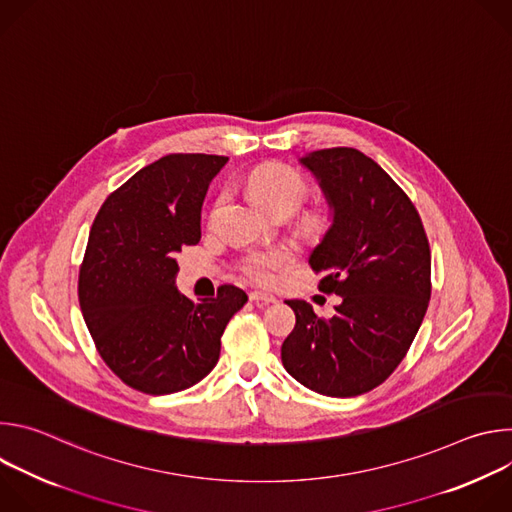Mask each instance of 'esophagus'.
<instances>
[{"label": "esophagus", "mask_w": 512, "mask_h": 512, "mask_svg": "<svg viewBox=\"0 0 512 512\" xmlns=\"http://www.w3.org/2000/svg\"><path fill=\"white\" fill-rule=\"evenodd\" d=\"M249 300L255 304H261V306H269V304L277 302V298L273 294H267V291H251Z\"/></svg>", "instance_id": "34e87169"}]
</instances>
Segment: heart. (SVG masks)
Returning <instances> with one entry per match:
<instances>
[{
	"label": "heart",
	"mask_w": 512,
	"mask_h": 512,
	"mask_svg": "<svg viewBox=\"0 0 512 512\" xmlns=\"http://www.w3.org/2000/svg\"><path fill=\"white\" fill-rule=\"evenodd\" d=\"M247 190L271 212H294L308 194L304 176L285 164H263L253 168L245 176ZM225 194L218 196L216 206L225 202ZM294 259L287 247H271L263 251H251L243 259V271L257 283H271L283 267Z\"/></svg>",
	"instance_id": "obj_1"
}]
</instances>
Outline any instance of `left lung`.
Instances as JSON below:
<instances>
[{
    "label": "left lung",
    "instance_id": "left-lung-1",
    "mask_svg": "<svg viewBox=\"0 0 512 512\" xmlns=\"http://www.w3.org/2000/svg\"><path fill=\"white\" fill-rule=\"evenodd\" d=\"M320 182L332 225L310 255L320 289L342 302L328 320L287 300L296 326L283 340L285 371L328 397L379 387L407 354L431 296V253L419 212L397 182L354 148L300 160Z\"/></svg>",
    "mask_w": 512,
    "mask_h": 512
}]
</instances>
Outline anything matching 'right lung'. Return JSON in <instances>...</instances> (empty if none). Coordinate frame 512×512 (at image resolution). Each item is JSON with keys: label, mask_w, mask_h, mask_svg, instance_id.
I'll list each match as a JSON object with an SVG mask.
<instances>
[{"label": "right lung", "mask_w": 512, "mask_h": 512, "mask_svg": "<svg viewBox=\"0 0 512 512\" xmlns=\"http://www.w3.org/2000/svg\"><path fill=\"white\" fill-rule=\"evenodd\" d=\"M225 156L170 154L141 168L101 206L79 271L85 324L107 367L131 389L170 395L218 362L235 285L192 302L176 287L178 253L200 241V210Z\"/></svg>", "instance_id": "obj_1"}]
</instances>
